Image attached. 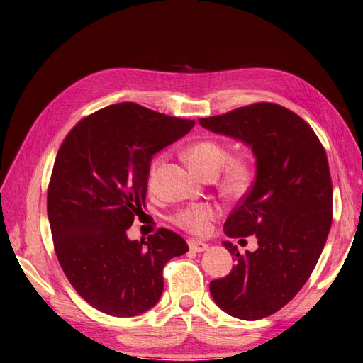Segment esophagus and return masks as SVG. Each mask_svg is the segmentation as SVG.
Masks as SVG:
<instances>
[{"mask_svg": "<svg viewBox=\"0 0 363 363\" xmlns=\"http://www.w3.org/2000/svg\"><path fill=\"white\" fill-rule=\"evenodd\" d=\"M188 245H189L192 252H196V253H202V252H205V250H208V247H209L208 244L202 242V240H197V239H189Z\"/></svg>", "mask_w": 363, "mask_h": 363, "instance_id": "1", "label": "esophagus"}]
</instances>
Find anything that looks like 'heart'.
Instances as JSON below:
<instances>
[{
    "label": "heart",
    "instance_id": "b5f03b06",
    "mask_svg": "<svg viewBox=\"0 0 363 363\" xmlns=\"http://www.w3.org/2000/svg\"><path fill=\"white\" fill-rule=\"evenodd\" d=\"M184 158H186L188 164L192 167V171L197 172L202 177L208 175H217L220 172L223 164H228L223 168L220 188L227 196L239 197L245 194L248 191L250 184L253 180V169L252 164L248 163L247 158L235 157L228 159V150L225 149L222 144L213 140H203L197 141L184 152ZM160 164V158L155 160L150 166L149 171V182L152 183L155 179L157 167ZM219 213L214 205L211 203H199L188 208L180 209L179 213L174 216V222L179 227L188 230L196 235H203L209 230V223Z\"/></svg>",
    "mask_w": 363,
    "mask_h": 363
}]
</instances>
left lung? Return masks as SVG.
I'll list each match as a JSON object with an SVG mask.
<instances>
[{"label": "left lung", "instance_id": "1", "mask_svg": "<svg viewBox=\"0 0 363 363\" xmlns=\"http://www.w3.org/2000/svg\"><path fill=\"white\" fill-rule=\"evenodd\" d=\"M199 123L244 143L256 158L253 186L233 209L223 231L230 238L255 235L257 248L239 253L223 240L236 264L228 277L211 281L209 292L231 317H269L309 279L331 230L326 152L304 119L277 104H253Z\"/></svg>", "mask_w": 363, "mask_h": 363}]
</instances>
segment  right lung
I'll return each instance as SVG.
<instances>
[{
  "label": "right lung",
  "instance_id": "add662e5",
  "mask_svg": "<svg viewBox=\"0 0 363 363\" xmlns=\"http://www.w3.org/2000/svg\"><path fill=\"white\" fill-rule=\"evenodd\" d=\"M194 127L138 104L108 106L76 124L55 157L48 188L54 248L76 292L104 313L135 317L163 294V267L188 252L177 233L147 240L127 230L146 206L152 158Z\"/></svg>",
  "mask_w": 363,
  "mask_h": 363
}]
</instances>
